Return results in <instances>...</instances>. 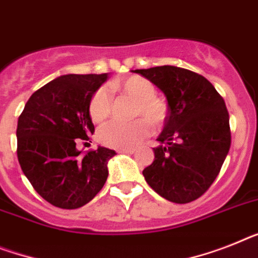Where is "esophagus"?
Here are the masks:
<instances>
[{
    "label": "esophagus",
    "instance_id": "34e87169",
    "mask_svg": "<svg viewBox=\"0 0 258 258\" xmlns=\"http://www.w3.org/2000/svg\"><path fill=\"white\" fill-rule=\"evenodd\" d=\"M136 152V149L133 148H120L117 149V153H125V154H133Z\"/></svg>",
    "mask_w": 258,
    "mask_h": 258
}]
</instances>
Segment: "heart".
<instances>
[{"label":"heart","mask_w":258,"mask_h":258,"mask_svg":"<svg viewBox=\"0 0 258 258\" xmlns=\"http://www.w3.org/2000/svg\"><path fill=\"white\" fill-rule=\"evenodd\" d=\"M110 87L132 96L136 101L133 116H145L154 125L161 124L166 117L165 101L155 96L157 89L149 79L133 75L122 80H114ZM89 116L95 122H103L112 113V95L106 87H100L92 93L88 104ZM140 117L131 122L112 121L104 125L99 133L100 141L112 148H132L150 133L149 121Z\"/></svg>","instance_id":"1"}]
</instances>
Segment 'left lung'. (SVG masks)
<instances>
[{"label": "left lung", "mask_w": 258, "mask_h": 258, "mask_svg": "<svg viewBox=\"0 0 258 258\" xmlns=\"http://www.w3.org/2000/svg\"><path fill=\"white\" fill-rule=\"evenodd\" d=\"M167 99V116L154 148L155 158L142 171L155 192L172 203L201 198L220 172L231 148L224 99L204 76L186 68L161 66L136 70Z\"/></svg>", "instance_id": "left-lung-1"}]
</instances>
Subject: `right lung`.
I'll return each instance as SVG.
<instances>
[{
	"instance_id": "right-lung-1",
	"label": "right lung",
	"mask_w": 258,
	"mask_h": 258,
	"mask_svg": "<svg viewBox=\"0 0 258 258\" xmlns=\"http://www.w3.org/2000/svg\"><path fill=\"white\" fill-rule=\"evenodd\" d=\"M101 75H63L30 96L17 126V155L34 190L55 207L75 210L97 195L108 178L106 148L79 152L76 144L95 132L89 99Z\"/></svg>"
}]
</instances>
